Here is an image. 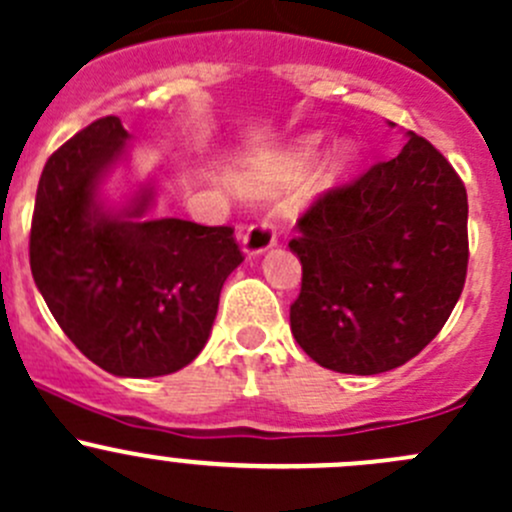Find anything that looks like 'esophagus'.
Wrapping results in <instances>:
<instances>
[{
    "label": "esophagus",
    "instance_id": "1",
    "mask_svg": "<svg viewBox=\"0 0 512 512\" xmlns=\"http://www.w3.org/2000/svg\"><path fill=\"white\" fill-rule=\"evenodd\" d=\"M275 242L277 230L270 220H257V223H252L245 232H242V252H245L247 257L262 255V252H267L270 247H275Z\"/></svg>",
    "mask_w": 512,
    "mask_h": 512
}]
</instances>
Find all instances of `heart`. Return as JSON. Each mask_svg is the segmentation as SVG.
Masks as SVG:
<instances>
[{"instance_id":"heart-1","label":"heart","mask_w":512,"mask_h":512,"mask_svg":"<svg viewBox=\"0 0 512 512\" xmlns=\"http://www.w3.org/2000/svg\"><path fill=\"white\" fill-rule=\"evenodd\" d=\"M322 143L319 133H307V136L299 138L294 146H289L280 158H275L272 163H255L242 168L235 175V183L242 193L247 195H270L275 190L289 188V185H297L304 178V173L312 165L314 156H317V148ZM361 156V148L352 136H342L332 143V146L324 151V156L319 158L317 168H314L312 183L319 190L337 188L356 165V160Z\"/></svg>"}]
</instances>
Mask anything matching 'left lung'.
<instances>
[{"label": "left lung", "mask_w": 512, "mask_h": 512, "mask_svg": "<svg viewBox=\"0 0 512 512\" xmlns=\"http://www.w3.org/2000/svg\"><path fill=\"white\" fill-rule=\"evenodd\" d=\"M396 158L319 195L289 250L294 339L319 366L371 376L406 364L451 317L468 270V195L416 133Z\"/></svg>", "instance_id": "1"}]
</instances>
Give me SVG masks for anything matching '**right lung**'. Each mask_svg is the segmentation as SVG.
Listing matches in <instances>:
<instances>
[{
    "label": "right lung",
    "mask_w": 512,
    "mask_h": 512,
    "mask_svg": "<svg viewBox=\"0 0 512 512\" xmlns=\"http://www.w3.org/2000/svg\"><path fill=\"white\" fill-rule=\"evenodd\" d=\"M126 143L121 118L106 116L46 160L29 262L46 307L81 354L113 376L148 379L203 352L242 252L227 225L148 218L151 183L108 208L101 185L126 160Z\"/></svg>",
    "instance_id": "obj_1"
}]
</instances>
